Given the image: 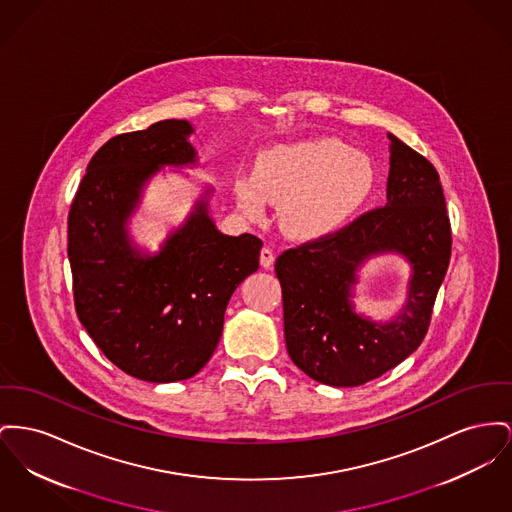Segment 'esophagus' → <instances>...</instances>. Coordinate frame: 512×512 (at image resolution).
Listing matches in <instances>:
<instances>
[{"label": "esophagus", "instance_id": "34e87169", "mask_svg": "<svg viewBox=\"0 0 512 512\" xmlns=\"http://www.w3.org/2000/svg\"><path fill=\"white\" fill-rule=\"evenodd\" d=\"M272 265H274V251L267 245L261 249V267L271 269Z\"/></svg>", "mask_w": 512, "mask_h": 512}]
</instances>
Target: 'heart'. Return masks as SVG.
<instances>
[{
	"instance_id": "heart-1",
	"label": "heart",
	"mask_w": 512,
	"mask_h": 512,
	"mask_svg": "<svg viewBox=\"0 0 512 512\" xmlns=\"http://www.w3.org/2000/svg\"><path fill=\"white\" fill-rule=\"evenodd\" d=\"M375 185L377 168L369 154L340 139L319 137L263 152L255 176H238L234 191L249 218H259L269 199L278 203V222L286 234L313 238L344 226Z\"/></svg>"
}]
</instances>
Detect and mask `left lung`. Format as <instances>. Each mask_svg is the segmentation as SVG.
<instances>
[{
	"label": "left lung",
	"mask_w": 512,
	"mask_h": 512,
	"mask_svg": "<svg viewBox=\"0 0 512 512\" xmlns=\"http://www.w3.org/2000/svg\"><path fill=\"white\" fill-rule=\"evenodd\" d=\"M391 139L387 201L342 230L284 251L274 265L282 286L284 338L292 361L331 387L373 381L418 350L451 259V222L437 170ZM402 254L413 274L403 309L387 324L355 311L362 263Z\"/></svg>",
	"instance_id": "1"
}]
</instances>
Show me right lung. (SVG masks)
<instances>
[{"label": "right lung", "mask_w": 512, "mask_h": 512, "mask_svg": "<svg viewBox=\"0 0 512 512\" xmlns=\"http://www.w3.org/2000/svg\"><path fill=\"white\" fill-rule=\"evenodd\" d=\"M193 131L189 121L164 120L110 139L92 156L67 220L79 321L108 360L149 383L189 379L211 360L226 305L259 269L263 247L216 228L211 187L158 253L131 240L129 218L152 176L197 164Z\"/></svg>", "instance_id": "right-lung-1"}]
</instances>
